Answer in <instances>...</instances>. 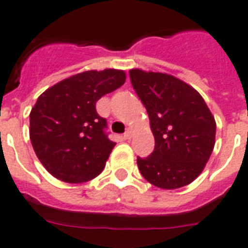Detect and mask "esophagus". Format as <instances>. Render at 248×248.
<instances>
[{"instance_id":"esophagus-1","label":"esophagus","mask_w":248,"mask_h":248,"mask_svg":"<svg viewBox=\"0 0 248 248\" xmlns=\"http://www.w3.org/2000/svg\"><path fill=\"white\" fill-rule=\"evenodd\" d=\"M124 140H130V139H131V130H130V128H127V131H126V132L124 134Z\"/></svg>"}]
</instances>
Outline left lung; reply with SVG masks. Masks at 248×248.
<instances>
[{"label":"left lung","instance_id":"obj_1","mask_svg":"<svg viewBox=\"0 0 248 248\" xmlns=\"http://www.w3.org/2000/svg\"><path fill=\"white\" fill-rule=\"evenodd\" d=\"M131 84L146 108L155 149L137 157L147 182L178 189L203 171L216 141V121L193 87L164 73L130 70Z\"/></svg>","mask_w":248,"mask_h":248}]
</instances>
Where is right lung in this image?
Wrapping results in <instances>:
<instances>
[{
    "mask_svg": "<svg viewBox=\"0 0 248 248\" xmlns=\"http://www.w3.org/2000/svg\"><path fill=\"white\" fill-rule=\"evenodd\" d=\"M124 70H88L46 89L30 112V140L44 168L57 179L78 184L105 169L116 143L107 121L95 111L101 97L120 88Z\"/></svg>",
    "mask_w": 248,
    "mask_h": 248,
    "instance_id": "obj_1",
    "label": "right lung"
}]
</instances>
